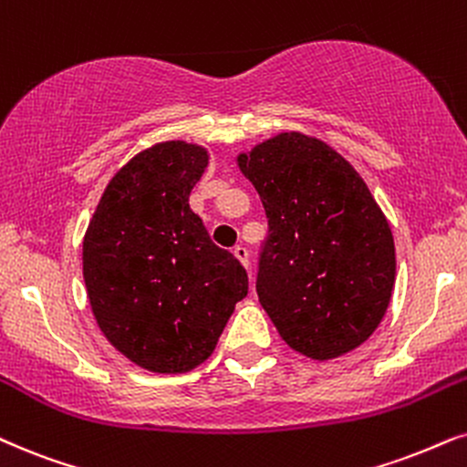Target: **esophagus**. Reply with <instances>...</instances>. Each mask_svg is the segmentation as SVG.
Wrapping results in <instances>:
<instances>
[{"label": "esophagus", "mask_w": 467, "mask_h": 467, "mask_svg": "<svg viewBox=\"0 0 467 467\" xmlns=\"http://www.w3.org/2000/svg\"><path fill=\"white\" fill-rule=\"evenodd\" d=\"M234 255L238 257V262L244 265V268H248V251H246V246H242V244H238L234 248Z\"/></svg>", "instance_id": "34e87169"}]
</instances>
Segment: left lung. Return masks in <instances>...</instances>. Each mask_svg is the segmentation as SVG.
Wrapping results in <instances>:
<instances>
[{"label": "left lung", "instance_id": "1", "mask_svg": "<svg viewBox=\"0 0 467 467\" xmlns=\"http://www.w3.org/2000/svg\"><path fill=\"white\" fill-rule=\"evenodd\" d=\"M235 161L268 216L259 305L306 358L352 352L384 319L397 276L390 225L367 182L328 143L298 130Z\"/></svg>", "mask_w": 467, "mask_h": 467}]
</instances>
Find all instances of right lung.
Instances as JSON below:
<instances>
[{
	"instance_id": "right-lung-1",
	"label": "right lung",
	"mask_w": 467,
	"mask_h": 467,
	"mask_svg": "<svg viewBox=\"0 0 467 467\" xmlns=\"http://www.w3.org/2000/svg\"><path fill=\"white\" fill-rule=\"evenodd\" d=\"M210 154L162 141L113 175L83 238V281L107 341L152 373H186L214 352L248 292L238 259L189 205Z\"/></svg>"
}]
</instances>
